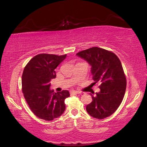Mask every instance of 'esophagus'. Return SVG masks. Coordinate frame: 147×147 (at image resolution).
Returning <instances> with one entry per match:
<instances>
[{
    "label": "esophagus",
    "mask_w": 147,
    "mask_h": 147,
    "mask_svg": "<svg viewBox=\"0 0 147 147\" xmlns=\"http://www.w3.org/2000/svg\"><path fill=\"white\" fill-rule=\"evenodd\" d=\"M71 94H80V92L79 91H76V90H72V91L70 92Z\"/></svg>",
    "instance_id": "1"
}]
</instances>
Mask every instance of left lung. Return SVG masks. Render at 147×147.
Masks as SVG:
<instances>
[{
    "mask_svg": "<svg viewBox=\"0 0 147 147\" xmlns=\"http://www.w3.org/2000/svg\"><path fill=\"white\" fill-rule=\"evenodd\" d=\"M91 65L94 85L98 84L99 92L91 94L92 101L86 106L90 116L99 119L112 115L123 99L127 86L126 76L119 58L113 52L98 47L76 54Z\"/></svg>",
    "mask_w": 147,
    "mask_h": 147,
    "instance_id": "left-lung-1",
    "label": "left lung"
}]
</instances>
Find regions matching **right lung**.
<instances>
[{
    "mask_svg": "<svg viewBox=\"0 0 147 147\" xmlns=\"http://www.w3.org/2000/svg\"><path fill=\"white\" fill-rule=\"evenodd\" d=\"M67 55L41 53L29 60L24 69L22 90L25 100L34 115L46 121L60 117L65 109L67 90L54 92L50 90L51 79L56 78L55 69Z\"/></svg>",
    "mask_w": 147,
    "mask_h": 147,
    "instance_id": "right-lung-1",
    "label": "right lung"
}]
</instances>
